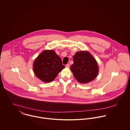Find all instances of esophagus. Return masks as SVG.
Here are the masks:
<instances>
[{
	"mask_svg": "<svg viewBox=\"0 0 130 130\" xmlns=\"http://www.w3.org/2000/svg\"><path fill=\"white\" fill-rule=\"evenodd\" d=\"M66 67H67V68H69L70 67V64H67L66 65Z\"/></svg>",
	"mask_w": 130,
	"mask_h": 130,
	"instance_id": "34e87169",
	"label": "esophagus"
}]
</instances>
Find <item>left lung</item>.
I'll return each instance as SVG.
<instances>
[{
	"label": "left lung",
	"mask_w": 130,
	"mask_h": 130,
	"mask_svg": "<svg viewBox=\"0 0 130 130\" xmlns=\"http://www.w3.org/2000/svg\"><path fill=\"white\" fill-rule=\"evenodd\" d=\"M74 63L71 67L76 79L80 83L92 81L98 74L99 69L96 60L87 52H77L73 56Z\"/></svg>",
	"instance_id": "1"
}]
</instances>
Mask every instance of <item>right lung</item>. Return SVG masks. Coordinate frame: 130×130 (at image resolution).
<instances>
[{"label": "right lung", "instance_id": "1", "mask_svg": "<svg viewBox=\"0 0 130 130\" xmlns=\"http://www.w3.org/2000/svg\"><path fill=\"white\" fill-rule=\"evenodd\" d=\"M65 67L53 50L44 51L34 62V71L38 78L45 83L53 81Z\"/></svg>", "mask_w": 130, "mask_h": 130}]
</instances>
